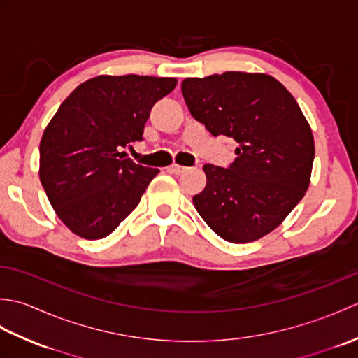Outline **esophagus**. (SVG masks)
<instances>
[{"label":"esophagus","mask_w":358,"mask_h":358,"mask_svg":"<svg viewBox=\"0 0 358 358\" xmlns=\"http://www.w3.org/2000/svg\"><path fill=\"white\" fill-rule=\"evenodd\" d=\"M186 171H187L186 166H180V164H172V166H169V172H172V173H175V175H181V173H185Z\"/></svg>","instance_id":"1"}]
</instances>
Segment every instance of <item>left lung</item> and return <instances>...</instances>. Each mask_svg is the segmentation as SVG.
<instances>
[{
  "label": "left lung",
  "mask_w": 358,
  "mask_h": 358,
  "mask_svg": "<svg viewBox=\"0 0 358 358\" xmlns=\"http://www.w3.org/2000/svg\"><path fill=\"white\" fill-rule=\"evenodd\" d=\"M181 92L192 117L238 143L229 169L204 164L208 183L192 201L229 243H250L285 222L305 196L314 135L291 92L271 75L231 71L186 78Z\"/></svg>",
  "instance_id": "1"
}]
</instances>
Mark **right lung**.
Instances as JSON below:
<instances>
[{"label": "right lung", "instance_id": "obj_1", "mask_svg": "<svg viewBox=\"0 0 358 358\" xmlns=\"http://www.w3.org/2000/svg\"><path fill=\"white\" fill-rule=\"evenodd\" d=\"M175 86L177 78L100 75L81 83L45 126L40 180L75 235L108 237L138 206L159 171L134 163L121 149L143 138L152 106Z\"/></svg>", "mask_w": 358, "mask_h": 358}]
</instances>
